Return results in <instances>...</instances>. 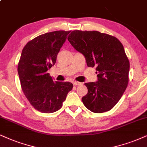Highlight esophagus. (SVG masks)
Listing matches in <instances>:
<instances>
[{"instance_id":"esophagus-1","label":"esophagus","mask_w":147,"mask_h":147,"mask_svg":"<svg viewBox=\"0 0 147 147\" xmlns=\"http://www.w3.org/2000/svg\"><path fill=\"white\" fill-rule=\"evenodd\" d=\"M73 84H74V86H80V85L82 84V83L79 82H76V81H75V82H73Z\"/></svg>"}]
</instances>
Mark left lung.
Listing matches in <instances>:
<instances>
[{"instance_id": "1", "label": "left lung", "mask_w": 147, "mask_h": 147, "mask_svg": "<svg viewBox=\"0 0 147 147\" xmlns=\"http://www.w3.org/2000/svg\"><path fill=\"white\" fill-rule=\"evenodd\" d=\"M67 39L84 56L88 67H96L97 81L84 84L88 93L82 98L83 104L95 113L109 111L129 82V62L123 46L117 38L99 31L74 30Z\"/></svg>"}]
</instances>
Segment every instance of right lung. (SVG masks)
<instances>
[{
    "label": "right lung",
    "mask_w": 147,
    "mask_h": 147,
    "mask_svg": "<svg viewBox=\"0 0 147 147\" xmlns=\"http://www.w3.org/2000/svg\"><path fill=\"white\" fill-rule=\"evenodd\" d=\"M71 31L57 30L34 38L24 47L18 65L22 91L38 111L52 113L63 106L73 88L69 82H54L48 74Z\"/></svg>",
    "instance_id": "right-lung-1"
}]
</instances>
